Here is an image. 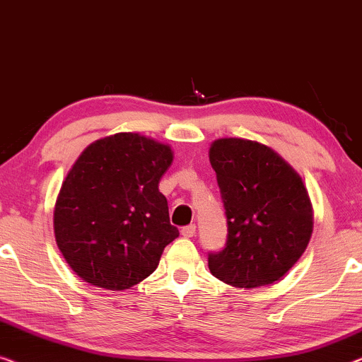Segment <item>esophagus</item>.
<instances>
[{
	"mask_svg": "<svg viewBox=\"0 0 362 362\" xmlns=\"http://www.w3.org/2000/svg\"><path fill=\"white\" fill-rule=\"evenodd\" d=\"M180 233H182L183 238H193V236H195V233H197V226L195 225L183 226L182 230H180Z\"/></svg>",
	"mask_w": 362,
	"mask_h": 362,
	"instance_id": "34e87169",
	"label": "esophagus"
}]
</instances>
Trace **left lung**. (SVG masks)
Instances as JSON below:
<instances>
[{
	"label": "left lung",
	"instance_id": "obj_1",
	"mask_svg": "<svg viewBox=\"0 0 362 362\" xmlns=\"http://www.w3.org/2000/svg\"><path fill=\"white\" fill-rule=\"evenodd\" d=\"M228 236L208 252V267L239 288L279 281L302 256L313 230L312 205L300 175L259 142L226 137L210 147Z\"/></svg>",
	"mask_w": 362,
	"mask_h": 362
}]
</instances>
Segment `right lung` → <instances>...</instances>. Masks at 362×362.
<instances>
[{"label": "right lung", "mask_w": 362, "mask_h": 362, "mask_svg": "<svg viewBox=\"0 0 362 362\" xmlns=\"http://www.w3.org/2000/svg\"><path fill=\"white\" fill-rule=\"evenodd\" d=\"M172 164L169 146L118 132L81 152L60 188L54 230L60 252L85 282L124 290L159 266L170 225L160 177Z\"/></svg>", "instance_id": "1"}]
</instances>
